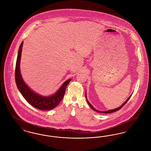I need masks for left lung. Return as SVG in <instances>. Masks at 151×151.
<instances>
[{
  "instance_id": "obj_1",
  "label": "left lung",
  "mask_w": 151,
  "mask_h": 151,
  "mask_svg": "<svg viewBox=\"0 0 151 151\" xmlns=\"http://www.w3.org/2000/svg\"><path fill=\"white\" fill-rule=\"evenodd\" d=\"M131 96V95H130V96H129V97L126 100V101L122 104L121 106H120L119 107H118V108H116V109H112V110H107V111H100V110H96L95 108H94L93 106L90 104V102L88 101L87 100V98H86V101H87V102H88V105H89V106L91 107V108H92L93 110H94V111H97V112H98V113H106V114H108V113H113V112H115V111H118V110H119V109H121V108L127 102V101L129 100V98H130V97Z\"/></svg>"
}]
</instances>
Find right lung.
Wrapping results in <instances>:
<instances>
[{
    "instance_id": "obj_1",
    "label": "right lung",
    "mask_w": 151,
    "mask_h": 151,
    "mask_svg": "<svg viewBox=\"0 0 151 151\" xmlns=\"http://www.w3.org/2000/svg\"><path fill=\"white\" fill-rule=\"evenodd\" d=\"M22 45L23 41L19 47L15 68V81L17 88L24 99L34 108L42 110H49L53 109L57 106L63 99L66 87L71 79L66 80L58 90L57 92L49 96H41L33 91L24 82L20 72V64Z\"/></svg>"
}]
</instances>
